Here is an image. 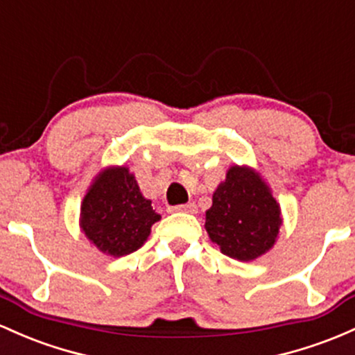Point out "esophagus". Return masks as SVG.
I'll use <instances>...</instances> for the list:
<instances>
[{"label": "esophagus", "mask_w": 355, "mask_h": 355, "mask_svg": "<svg viewBox=\"0 0 355 355\" xmlns=\"http://www.w3.org/2000/svg\"><path fill=\"white\" fill-rule=\"evenodd\" d=\"M171 212H189V214H196L197 212V205L196 204H182V205H175V207L170 209Z\"/></svg>", "instance_id": "1"}]
</instances>
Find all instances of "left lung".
Returning a JSON list of instances; mask_svg holds the SVG:
<instances>
[{"mask_svg": "<svg viewBox=\"0 0 355 355\" xmlns=\"http://www.w3.org/2000/svg\"><path fill=\"white\" fill-rule=\"evenodd\" d=\"M279 225V205L266 184L251 170L232 166L205 212L210 239L224 254L251 261L275 244Z\"/></svg>", "mask_w": 355, "mask_h": 355, "instance_id": "8db88e82", "label": "left lung"}]
</instances>
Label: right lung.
I'll return each instance as SVG.
<instances>
[{"label": "right lung", "mask_w": 355, "mask_h": 355, "mask_svg": "<svg viewBox=\"0 0 355 355\" xmlns=\"http://www.w3.org/2000/svg\"><path fill=\"white\" fill-rule=\"evenodd\" d=\"M159 216L128 168L106 170L84 197L80 225L103 252L124 256L141 248Z\"/></svg>", "instance_id": "right-lung-1"}]
</instances>
